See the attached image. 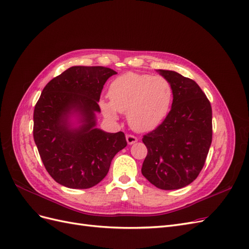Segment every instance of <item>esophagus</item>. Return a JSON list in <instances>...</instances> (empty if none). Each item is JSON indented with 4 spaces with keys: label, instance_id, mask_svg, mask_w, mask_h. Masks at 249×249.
<instances>
[{
    "label": "esophagus",
    "instance_id": "1",
    "mask_svg": "<svg viewBox=\"0 0 249 249\" xmlns=\"http://www.w3.org/2000/svg\"><path fill=\"white\" fill-rule=\"evenodd\" d=\"M125 138H126V142H127V144H134L135 142H137L138 141V139H137V137H135L134 135H126L125 136Z\"/></svg>",
    "mask_w": 249,
    "mask_h": 249
}]
</instances>
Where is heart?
Returning <instances> with one entry per match:
<instances>
[{"mask_svg": "<svg viewBox=\"0 0 249 249\" xmlns=\"http://www.w3.org/2000/svg\"><path fill=\"white\" fill-rule=\"evenodd\" d=\"M108 102L101 108L115 120L118 112H126L129 124L137 132L152 131L168 115L172 104L170 83L161 76L127 72L111 83Z\"/></svg>", "mask_w": 249, "mask_h": 249, "instance_id": "b5f03b06", "label": "heart"}]
</instances>
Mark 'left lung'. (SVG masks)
<instances>
[{"instance_id": "8db88e82", "label": "left lung", "mask_w": 249, "mask_h": 249, "mask_svg": "<svg viewBox=\"0 0 249 249\" xmlns=\"http://www.w3.org/2000/svg\"><path fill=\"white\" fill-rule=\"evenodd\" d=\"M172 88V105L164 122L144 135L147 155L141 172L162 190L191 184L205 165L212 143V108L193 80L173 71L158 70Z\"/></svg>"}]
</instances>
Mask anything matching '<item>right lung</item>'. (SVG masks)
Returning <instances> with one entry per match:
<instances>
[{
    "mask_svg": "<svg viewBox=\"0 0 249 249\" xmlns=\"http://www.w3.org/2000/svg\"><path fill=\"white\" fill-rule=\"evenodd\" d=\"M117 72L104 66H71L43 88L34 109L33 136L50 176L71 189H87L107 176L126 146L123 132L96 127L106 81Z\"/></svg>",
    "mask_w": 249,
    "mask_h": 249,
    "instance_id": "1",
    "label": "right lung"
}]
</instances>
